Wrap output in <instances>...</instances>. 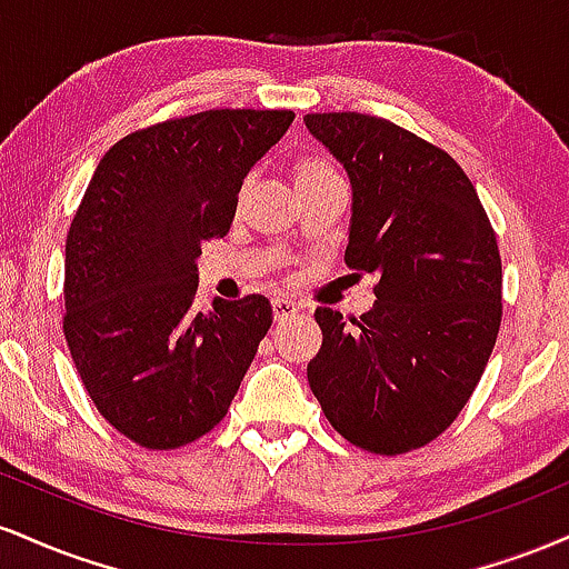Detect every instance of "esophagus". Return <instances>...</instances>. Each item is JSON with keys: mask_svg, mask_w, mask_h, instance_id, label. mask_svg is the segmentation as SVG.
<instances>
[{"mask_svg": "<svg viewBox=\"0 0 569 569\" xmlns=\"http://www.w3.org/2000/svg\"><path fill=\"white\" fill-rule=\"evenodd\" d=\"M297 312H302V305H297L293 299H289V297L272 299V316H276V321H283V318L297 316Z\"/></svg>", "mask_w": 569, "mask_h": 569, "instance_id": "34e87169", "label": "esophagus"}]
</instances>
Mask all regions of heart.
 I'll list each match as a JSON object with an SVG mask.
<instances>
[{
  "label": "heart",
  "mask_w": 569,
  "mask_h": 569,
  "mask_svg": "<svg viewBox=\"0 0 569 569\" xmlns=\"http://www.w3.org/2000/svg\"><path fill=\"white\" fill-rule=\"evenodd\" d=\"M326 179H337V171L331 162H326L321 158H302L293 166V181H297V187L316 184V181Z\"/></svg>",
  "instance_id": "obj_1"
}]
</instances>
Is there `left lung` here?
Segmentation results:
<instances>
[{
    "label": "left lung",
    "mask_w": 569,
    "mask_h": 569,
    "mask_svg": "<svg viewBox=\"0 0 569 569\" xmlns=\"http://www.w3.org/2000/svg\"><path fill=\"white\" fill-rule=\"evenodd\" d=\"M352 187L345 262L377 278L375 307L323 331L310 390L339 436L375 455L426 447L455 422L492 356L502 267L479 194L447 152L358 112L307 114Z\"/></svg>",
    "instance_id": "left-lung-1"
}]
</instances>
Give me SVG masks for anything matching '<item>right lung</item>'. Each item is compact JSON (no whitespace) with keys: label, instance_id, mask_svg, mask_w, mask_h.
<instances>
[{"label":"right lung","instance_id":"right-lung-1","mask_svg":"<svg viewBox=\"0 0 569 569\" xmlns=\"http://www.w3.org/2000/svg\"><path fill=\"white\" fill-rule=\"evenodd\" d=\"M293 122L211 109L136 130L90 179L67 234L63 335L96 409L176 449L224 420L272 326L262 293L194 310L202 243L230 232L243 179Z\"/></svg>","mask_w":569,"mask_h":569}]
</instances>
